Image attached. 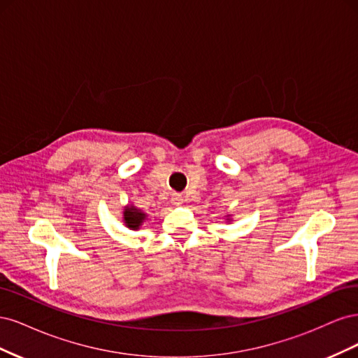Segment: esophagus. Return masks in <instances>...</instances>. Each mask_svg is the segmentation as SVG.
I'll return each instance as SVG.
<instances>
[{"instance_id": "34e87169", "label": "esophagus", "mask_w": 358, "mask_h": 358, "mask_svg": "<svg viewBox=\"0 0 358 358\" xmlns=\"http://www.w3.org/2000/svg\"><path fill=\"white\" fill-rule=\"evenodd\" d=\"M171 203H173V204H176V206L182 204V203H183V196H182V194L173 192V194H171Z\"/></svg>"}]
</instances>
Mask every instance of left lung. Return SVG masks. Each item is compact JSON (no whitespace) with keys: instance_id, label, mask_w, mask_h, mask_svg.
Masks as SVG:
<instances>
[{"instance_id":"1","label":"left lung","mask_w":358,"mask_h":358,"mask_svg":"<svg viewBox=\"0 0 358 358\" xmlns=\"http://www.w3.org/2000/svg\"><path fill=\"white\" fill-rule=\"evenodd\" d=\"M231 221V215H227V222Z\"/></svg>"}]
</instances>
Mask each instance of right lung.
<instances>
[{
	"mask_svg": "<svg viewBox=\"0 0 358 358\" xmlns=\"http://www.w3.org/2000/svg\"><path fill=\"white\" fill-rule=\"evenodd\" d=\"M148 220V215L142 210L136 208L134 204H127L122 212V221L125 224L127 229L137 231L140 227L143 225V222Z\"/></svg>",
	"mask_w": 358,
	"mask_h": 358,
	"instance_id": "obj_1",
	"label": "right lung"
}]
</instances>
